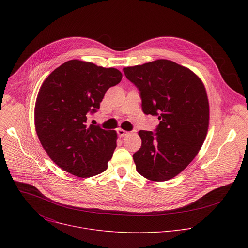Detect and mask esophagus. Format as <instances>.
Instances as JSON below:
<instances>
[{
    "label": "esophagus",
    "mask_w": 248,
    "mask_h": 248,
    "mask_svg": "<svg viewBox=\"0 0 248 248\" xmlns=\"http://www.w3.org/2000/svg\"><path fill=\"white\" fill-rule=\"evenodd\" d=\"M118 134H119L120 136H125L126 134H128V132H127L126 130H124V129L119 128V129H118Z\"/></svg>",
    "instance_id": "esophagus-1"
}]
</instances>
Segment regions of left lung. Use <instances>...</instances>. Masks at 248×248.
Instances as JSON below:
<instances>
[{"mask_svg":"<svg viewBox=\"0 0 248 248\" xmlns=\"http://www.w3.org/2000/svg\"><path fill=\"white\" fill-rule=\"evenodd\" d=\"M140 91L142 110L158 116L156 132L140 130L141 147L133 154L136 170L152 182L182 172L202 147L209 127V102L202 80L189 68L160 59L124 67Z\"/></svg>","mask_w":248,"mask_h":248,"instance_id":"1","label":"left lung"}]
</instances>
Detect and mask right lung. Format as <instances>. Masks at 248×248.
Segmentation results:
<instances>
[{"instance_id": "add662e5", "label": "right lung", "mask_w": 248, "mask_h": 248, "mask_svg": "<svg viewBox=\"0 0 248 248\" xmlns=\"http://www.w3.org/2000/svg\"><path fill=\"white\" fill-rule=\"evenodd\" d=\"M122 78L117 68L70 60L42 83L34 108L35 129L50 159L63 170L90 178L107 170L117 132L88 125L87 117Z\"/></svg>"}]
</instances>
